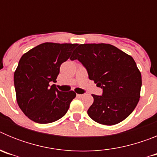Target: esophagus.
<instances>
[{
	"mask_svg": "<svg viewBox=\"0 0 157 157\" xmlns=\"http://www.w3.org/2000/svg\"><path fill=\"white\" fill-rule=\"evenodd\" d=\"M83 94H77V97L78 98H82V97H83Z\"/></svg>",
	"mask_w": 157,
	"mask_h": 157,
	"instance_id": "esophagus-1",
	"label": "esophagus"
}]
</instances>
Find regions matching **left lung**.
Segmentation results:
<instances>
[{
	"label": "left lung",
	"mask_w": 157,
	"mask_h": 157,
	"mask_svg": "<svg viewBox=\"0 0 157 157\" xmlns=\"http://www.w3.org/2000/svg\"><path fill=\"white\" fill-rule=\"evenodd\" d=\"M71 60L78 59L89 78L103 90L94 95L89 116L103 125H115L134 110L140 98L141 75L134 59L109 44H82L75 49Z\"/></svg>",
	"instance_id": "left-lung-1"
}]
</instances>
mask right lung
<instances>
[{
  "label": "right lung",
  "instance_id": "add662e5",
  "mask_svg": "<svg viewBox=\"0 0 157 157\" xmlns=\"http://www.w3.org/2000/svg\"><path fill=\"white\" fill-rule=\"evenodd\" d=\"M78 44L45 42L23 54L14 73L16 100L23 112L32 121L49 123L63 117L74 91L61 92L55 84L60 65L68 59Z\"/></svg>",
  "mask_w": 157,
  "mask_h": 157
}]
</instances>
